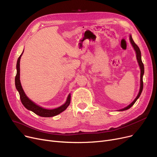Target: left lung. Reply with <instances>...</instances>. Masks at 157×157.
Wrapping results in <instances>:
<instances>
[{"label":"left lung","mask_w":157,"mask_h":157,"mask_svg":"<svg viewBox=\"0 0 157 157\" xmlns=\"http://www.w3.org/2000/svg\"><path fill=\"white\" fill-rule=\"evenodd\" d=\"M129 40H130V43L132 44V46L133 47L134 50H135L136 52V57H137V63L139 64V66L140 67V89H139V93L137 94V96H136V98H135V100H134L130 105H128V106H126V107L123 108V109H119L117 111H124V110H128L131 107H132L133 105V104L136 103V101L137 100V99L139 98L140 94H141V93L142 91H143V75H144V64L143 63V62H142V59H141V52H140V50L139 49V48L138 47V46L137 45V44L134 43L133 39H132V35L130 34L129 35Z\"/></svg>","instance_id":"left-lung-1"}]
</instances>
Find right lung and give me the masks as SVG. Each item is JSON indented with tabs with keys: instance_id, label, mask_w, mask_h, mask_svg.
I'll use <instances>...</instances> for the list:
<instances>
[{
	"instance_id": "1",
	"label": "right lung",
	"mask_w": 157,
	"mask_h": 157,
	"mask_svg": "<svg viewBox=\"0 0 157 157\" xmlns=\"http://www.w3.org/2000/svg\"><path fill=\"white\" fill-rule=\"evenodd\" d=\"M24 53V51L22 52L20 56L18 57L17 63V75L15 77V87L17 90L18 91L19 94H20V98L21 100V101L23 104V105L29 110H31L34 113L38 115L41 117H53L55 116H57L61 113L62 112L65 110L67 107H68L71 101V94L70 93L67 97V99L66 102L63 104V105H61L60 107H59L56 109H48L43 108V107H41L38 105H37L36 103L33 101L31 99H29L26 94L25 93L23 88H22V86L21 85L20 82V59L21 57Z\"/></svg>"
}]
</instances>
